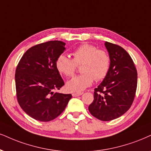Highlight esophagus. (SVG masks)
Returning <instances> with one entry per match:
<instances>
[{
	"label": "esophagus",
	"mask_w": 151,
	"mask_h": 151,
	"mask_svg": "<svg viewBox=\"0 0 151 151\" xmlns=\"http://www.w3.org/2000/svg\"><path fill=\"white\" fill-rule=\"evenodd\" d=\"M83 94V92H78V93H73L72 94V96H81L82 94Z\"/></svg>",
	"instance_id": "obj_1"
}]
</instances>
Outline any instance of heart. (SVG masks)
<instances>
[{
  "label": "heart",
  "instance_id": "heart-1",
  "mask_svg": "<svg viewBox=\"0 0 151 151\" xmlns=\"http://www.w3.org/2000/svg\"><path fill=\"white\" fill-rule=\"evenodd\" d=\"M73 59L68 56L59 55L56 60V68L60 73L71 77L76 71V65L81 63L83 73L76 76L66 83V89L70 92H78L90 87L94 82L104 79L109 73L111 58L104 50H98L95 46L83 44L72 53Z\"/></svg>",
  "mask_w": 151,
  "mask_h": 151
}]
</instances>
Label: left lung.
<instances>
[{
	"instance_id": "8db88e82",
	"label": "left lung",
	"mask_w": 151,
	"mask_h": 151,
	"mask_svg": "<svg viewBox=\"0 0 151 151\" xmlns=\"http://www.w3.org/2000/svg\"><path fill=\"white\" fill-rule=\"evenodd\" d=\"M111 58L109 73L94 89V101L89 106L93 116L110 121L125 113L133 103L137 87V72L129 54L117 45L106 42Z\"/></svg>"
}]
</instances>
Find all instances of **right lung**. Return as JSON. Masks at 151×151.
Segmentation results:
<instances>
[{
  "label": "right lung",
  "mask_w": 151,
  "mask_h": 151,
  "mask_svg": "<svg viewBox=\"0 0 151 151\" xmlns=\"http://www.w3.org/2000/svg\"><path fill=\"white\" fill-rule=\"evenodd\" d=\"M66 43L52 40L36 45L24 54L17 66L15 85L18 103L35 120L48 122L58 117L71 99L70 94L54 92L64 82L56 60Z\"/></svg>",
  "instance_id": "1"
}]
</instances>
